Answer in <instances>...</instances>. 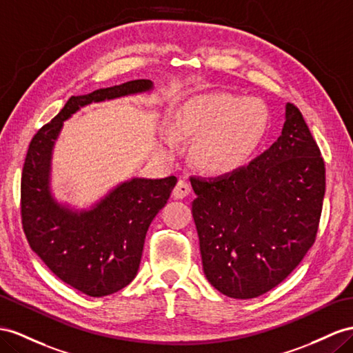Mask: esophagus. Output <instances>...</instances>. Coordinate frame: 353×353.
<instances>
[{
    "mask_svg": "<svg viewBox=\"0 0 353 353\" xmlns=\"http://www.w3.org/2000/svg\"><path fill=\"white\" fill-rule=\"evenodd\" d=\"M189 192H191V186H189L185 179H180L173 189V196L179 200V198H185L189 195Z\"/></svg>",
    "mask_w": 353,
    "mask_h": 353,
    "instance_id": "esophagus-1",
    "label": "esophagus"
}]
</instances>
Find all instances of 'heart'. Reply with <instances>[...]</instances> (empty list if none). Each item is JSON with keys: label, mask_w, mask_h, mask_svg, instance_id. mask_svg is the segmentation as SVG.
I'll return each mask as SVG.
<instances>
[{"label": "heart", "mask_w": 353, "mask_h": 353, "mask_svg": "<svg viewBox=\"0 0 353 353\" xmlns=\"http://www.w3.org/2000/svg\"><path fill=\"white\" fill-rule=\"evenodd\" d=\"M267 108L261 99L227 94L196 97L179 108L172 134H165L164 150L179 140H198L196 164L210 173H228L250 158L263 139Z\"/></svg>", "instance_id": "obj_1"}]
</instances>
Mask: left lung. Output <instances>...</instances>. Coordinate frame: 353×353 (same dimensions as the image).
Wrapping results in <instances>:
<instances>
[{
	"instance_id": "left-lung-1",
	"label": "left lung",
	"mask_w": 353,
	"mask_h": 353,
	"mask_svg": "<svg viewBox=\"0 0 353 353\" xmlns=\"http://www.w3.org/2000/svg\"><path fill=\"white\" fill-rule=\"evenodd\" d=\"M192 216L207 280L249 300L292 273L316 240L325 162L295 104L282 135L248 165L216 179L191 177Z\"/></svg>"
}]
</instances>
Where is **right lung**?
Returning a JSON list of instances; mask_svg holds the SVG:
<instances>
[{"instance_id":"add662e5","label":"right lung","mask_w":353,"mask_h":353,"mask_svg":"<svg viewBox=\"0 0 353 353\" xmlns=\"http://www.w3.org/2000/svg\"><path fill=\"white\" fill-rule=\"evenodd\" d=\"M152 89L146 79L71 97L34 135L21 179V216L31 249L62 282L89 296H105L128 286L139 271L149 225L177 183L165 179L123 182L92 210L73 213L52 200V148L65 119L80 107Z\"/></svg>"}]
</instances>
